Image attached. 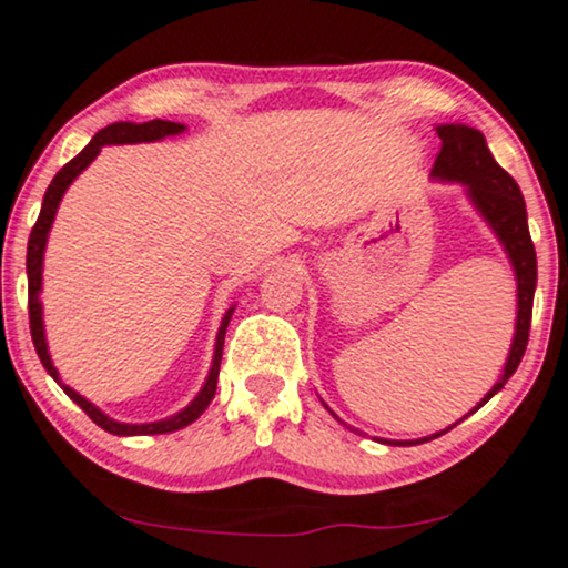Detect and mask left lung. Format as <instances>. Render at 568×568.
<instances>
[{
  "label": "left lung",
  "instance_id": "1",
  "mask_svg": "<svg viewBox=\"0 0 568 568\" xmlns=\"http://www.w3.org/2000/svg\"><path fill=\"white\" fill-rule=\"evenodd\" d=\"M437 135H440V152L435 156L433 175L443 178V181H462L466 189H469L471 201H475L477 210L485 214V220L490 222V227L498 233L500 243H504L508 256H511L516 283H519V317H516L511 354H508L504 377L495 383L493 390L487 393L483 404H479L485 406L487 400L506 385V379L514 375L524 351H527L537 285L535 243L529 239L527 210H524V196L519 185H516L514 178L493 160L490 149H487L485 143V135L466 125H440L437 128ZM448 429H443V433H448Z\"/></svg>",
  "mask_w": 568,
  "mask_h": 568
}]
</instances>
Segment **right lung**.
I'll list each match as a JSON object with an SVG mask.
<instances>
[{
	"mask_svg": "<svg viewBox=\"0 0 568 568\" xmlns=\"http://www.w3.org/2000/svg\"><path fill=\"white\" fill-rule=\"evenodd\" d=\"M185 131L181 123H170V120H149V123H112L99 131L93 139L89 141V146L83 149L81 154L73 156L64 168L57 172L54 181L49 183V189L44 193V204H41V212H39V220H36L33 231H31V239H28V254H26V270H28V322H31V337H33V346H36V354H39L41 364H44V369L52 375L57 383H60V375H57L52 358H49V351H47V341H44V322H41V304H39V291H41V260H44V246H47V235H49V227H52L54 222V214H57V206H60V199L64 189H68L70 183L75 181L78 172L89 168V164L97 160V154L102 152L104 143H141V141H160L164 135H175ZM231 314L233 308H227L225 320H222V327H220V335H217V348H214V364H212V372L210 377H206L204 387H201V393L196 398H193L191 406H185L183 412H178L175 416H170V419H162V422H152V425H123V422H114L110 416H104L99 412L97 406L89 404L83 396H78L73 387L62 385L60 387L64 393H68L70 400H75L78 406L83 408L85 414H89V419L97 422L99 427L106 429V433L112 435H164V433H175V429H183L185 425H191V422H196L201 414H204V408L210 406V400L214 398V390H217V377H220V362H222V346H225V329H227V322H231Z\"/></svg>",
	"mask_w": 568,
	"mask_h": 568,
	"instance_id": "add662e5",
	"label": "right lung"
}]
</instances>
